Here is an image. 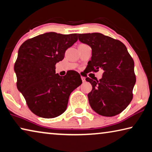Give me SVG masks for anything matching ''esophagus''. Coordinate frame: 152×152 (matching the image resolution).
<instances>
[{
    "mask_svg": "<svg viewBox=\"0 0 152 152\" xmlns=\"http://www.w3.org/2000/svg\"><path fill=\"white\" fill-rule=\"evenodd\" d=\"M81 79H82V80H83V82H85V77H84V76H81Z\"/></svg>",
    "mask_w": 152,
    "mask_h": 152,
    "instance_id": "34e87169",
    "label": "esophagus"
}]
</instances>
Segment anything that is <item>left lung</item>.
<instances>
[{
	"mask_svg": "<svg viewBox=\"0 0 152 152\" xmlns=\"http://www.w3.org/2000/svg\"><path fill=\"white\" fill-rule=\"evenodd\" d=\"M78 40L92 49L88 72L103 71L99 80L86 78L93 86L88 94L89 104L98 114L114 116L125 110L132 99L136 83L134 61L126 46L101 33L78 34Z\"/></svg>",
	"mask_w": 152,
	"mask_h": 152,
	"instance_id": "left-lung-1",
	"label": "left lung"
}]
</instances>
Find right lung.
Returning <instances> with one entry per match:
<instances>
[{"instance_id":"1","label":"right lung","mask_w":152,"mask_h":152,"mask_svg":"<svg viewBox=\"0 0 152 152\" xmlns=\"http://www.w3.org/2000/svg\"><path fill=\"white\" fill-rule=\"evenodd\" d=\"M77 40V34L47 32L26 40L19 49L14 66L17 87L38 116L53 118L63 114L71 93L83 83L76 71L64 76L55 74V64Z\"/></svg>"}]
</instances>
